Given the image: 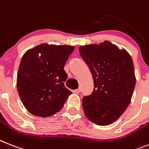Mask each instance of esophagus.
<instances>
[{"mask_svg":"<svg viewBox=\"0 0 149 149\" xmlns=\"http://www.w3.org/2000/svg\"><path fill=\"white\" fill-rule=\"evenodd\" d=\"M73 92L74 93H76V94H80V92H81V89H80V88H77V89L73 91Z\"/></svg>","mask_w":149,"mask_h":149,"instance_id":"obj_1","label":"esophagus"}]
</instances>
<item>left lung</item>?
<instances>
[{"label": "left lung", "mask_w": 149, "mask_h": 149, "mask_svg": "<svg viewBox=\"0 0 149 149\" xmlns=\"http://www.w3.org/2000/svg\"><path fill=\"white\" fill-rule=\"evenodd\" d=\"M78 50L94 80L93 92L82 99L84 113L97 125H109L123 113L132 98L136 85L132 58L109 41Z\"/></svg>", "instance_id": "left-lung-1"}]
</instances>
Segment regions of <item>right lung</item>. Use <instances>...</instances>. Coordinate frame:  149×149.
I'll use <instances>...</instances> for the list:
<instances>
[{
  "label": "right lung",
  "mask_w": 149,
  "mask_h": 149,
  "mask_svg": "<svg viewBox=\"0 0 149 149\" xmlns=\"http://www.w3.org/2000/svg\"><path fill=\"white\" fill-rule=\"evenodd\" d=\"M74 47L41 44L22 58L17 74L19 97L30 113L41 117L54 115L72 94L65 86L64 67Z\"/></svg>",
  "instance_id": "right-lung-1"
}]
</instances>
